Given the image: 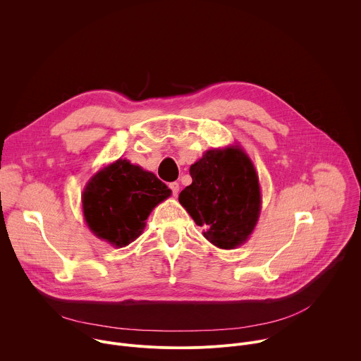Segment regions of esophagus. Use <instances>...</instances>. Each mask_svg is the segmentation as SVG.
<instances>
[{"label": "esophagus", "mask_w": 361, "mask_h": 361, "mask_svg": "<svg viewBox=\"0 0 361 361\" xmlns=\"http://www.w3.org/2000/svg\"><path fill=\"white\" fill-rule=\"evenodd\" d=\"M170 188L173 191V195L177 197L178 192H180V184L178 183H170Z\"/></svg>", "instance_id": "34e87169"}]
</instances>
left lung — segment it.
I'll use <instances>...</instances> for the list:
<instances>
[{"instance_id": "8db88e82", "label": "left lung", "mask_w": 361, "mask_h": 361, "mask_svg": "<svg viewBox=\"0 0 361 361\" xmlns=\"http://www.w3.org/2000/svg\"><path fill=\"white\" fill-rule=\"evenodd\" d=\"M192 183L178 201L202 234L219 248L244 244L259 221L262 192L259 176L238 145L209 149L190 167Z\"/></svg>"}]
</instances>
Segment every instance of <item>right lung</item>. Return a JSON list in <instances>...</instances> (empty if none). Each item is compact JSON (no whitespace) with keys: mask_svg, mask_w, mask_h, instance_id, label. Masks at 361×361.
Here are the masks:
<instances>
[{"mask_svg":"<svg viewBox=\"0 0 361 361\" xmlns=\"http://www.w3.org/2000/svg\"><path fill=\"white\" fill-rule=\"evenodd\" d=\"M171 190L156 176L127 160L99 170L82 192V213L91 233L114 247H126L144 230L145 220Z\"/></svg>","mask_w":361,"mask_h":361,"instance_id":"right-lung-1","label":"right lung"}]
</instances>
